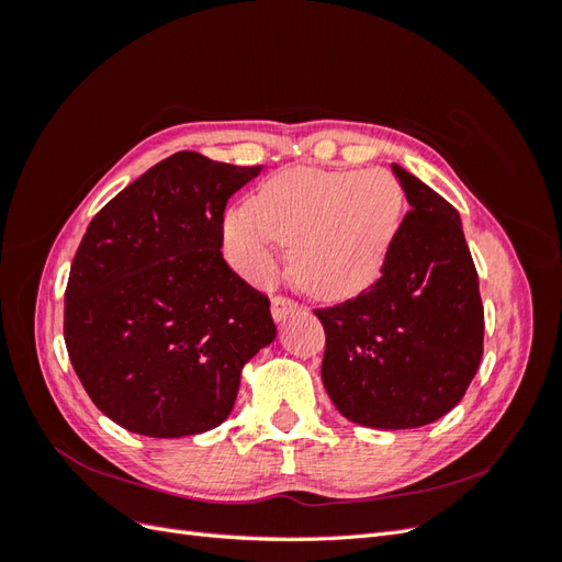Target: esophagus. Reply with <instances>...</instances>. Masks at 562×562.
I'll use <instances>...</instances> for the list:
<instances>
[{"label":"esophagus","mask_w":562,"mask_h":562,"mask_svg":"<svg viewBox=\"0 0 562 562\" xmlns=\"http://www.w3.org/2000/svg\"><path fill=\"white\" fill-rule=\"evenodd\" d=\"M300 312V304L291 297H271V316L274 321H283L288 314H295Z\"/></svg>","instance_id":"34e87169"}]
</instances>
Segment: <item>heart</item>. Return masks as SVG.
Here are the masks:
<instances>
[{
    "instance_id": "b5f03b06",
    "label": "heart",
    "mask_w": 562,
    "mask_h": 562,
    "mask_svg": "<svg viewBox=\"0 0 562 562\" xmlns=\"http://www.w3.org/2000/svg\"><path fill=\"white\" fill-rule=\"evenodd\" d=\"M405 223L403 184L386 168L291 166L220 220L227 262L252 283L277 274L291 244L293 277L323 300L366 293L386 271Z\"/></svg>"
}]
</instances>
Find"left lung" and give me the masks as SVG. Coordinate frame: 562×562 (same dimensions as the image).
Wrapping results in <instances>:
<instances>
[{
  "label": "left lung",
  "instance_id": "obj_1",
  "mask_svg": "<svg viewBox=\"0 0 562 562\" xmlns=\"http://www.w3.org/2000/svg\"><path fill=\"white\" fill-rule=\"evenodd\" d=\"M411 213L382 279L316 316L326 330L321 378L353 424L417 429L462 401L483 356L479 274L462 217L403 166L391 164Z\"/></svg>",
  "mask_w": 562,
  "mask_h": 562
}]
</instances>
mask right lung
I'll return each mask as SVG.
<instances>
[{"mask_svg": "<svg viewBox=\"0 0 562 562\" xmlns=\"http://www.w3.org/2000/svg\"><path fill=\"white\" fill-rule=\"evenodd\" d=\"M260 171L178 151L91 220L65 291V345L119 427L151 438L215 429L244 366L274 342L269 300L220 252L227 201Z\"/></svg>", "mask_w": 562, "mask_h": 562, "instance_id": "right-lung-1", "label": "right lung"}]
</instances>
